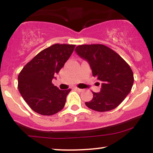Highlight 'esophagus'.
I'll return each mask as SVG.
<instances>
[{
    "instance_id": "esophagus-1",
    "label": "esophagus",
    "mask_w": 153,
    "mask_h": 153,
    "mask_svg": "<svg viewBox=\"0 0 153 153\" xmlns=\"http://www.w3.org/2000/svg\"><path fill=\"white\" fill-rule=\"evenodd\" d=\"M75 90H76V91H79V92H80V91H82V89H80V88H77V87H75Z\"/></svg>"
}]
</instances>
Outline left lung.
Segmentation results:
<instances>
[{"label": "left lung", "instance_id": "obj_1", "mask_svg": "<svg viewBox=\"0 0 153 153\" xmlns=\"http://www.w3.org/2000/svg\"><path fill=\"white\" fill-rule=\"evenodd\" d=\"M75 52L89 63L93 76L102 82L101 91L93 92L92 100L85 105L99 112L118 106L129 94L134 82L129 65L117 52L103 45H79Z\"/></svg>", "mask_w": 153, "mask_h": 153}]
</instances>
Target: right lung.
<instances>
[{
    "label": "right lung",
    "mask_w": 153,
    "mask_h": 153,
    "mask_svg": "<svg viewBox=\"0 0 153 153\" xmlns=\"http://www.w3.org/2000/svg\"><path fill=\"white\" fill-rule=\"evenodd\" d=\"M75 47L55 44L47 47L36 54L19 73V92L36 113L53 115L65 106L66 97L71 90H59L52 80L71 57Z\"/></svg>",
    "instance_id": "obj_1"
}]
</instances>
